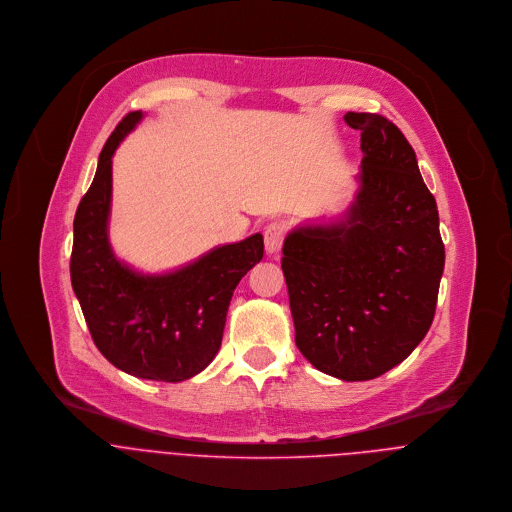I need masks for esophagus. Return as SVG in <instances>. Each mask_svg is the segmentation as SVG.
Segmentation results:
<instances>
[{"label":"esophagus","mask_w":512,"mask_h":512,"mask_svg":"<svg viewBox=\"0 0 512 512\" xmlns=\"http://www.w3.org/2000/svg\"><path fill=\"white\" fill-rule=\"evenodd\" d=\"M284 234H286V226L282 222H272V224L266 226V230H264V244H266V252L270 256L280 250Z\"/></svg>","instance_id":"34e87169"}]
</instances>
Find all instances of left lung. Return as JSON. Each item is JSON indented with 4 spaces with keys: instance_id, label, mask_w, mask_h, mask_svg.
<instances>
[{
    "instance_id": "left-lung-1",
    "label": "left lung",
    "mask_w": 512,
    "mask_h": 512,
    "mask_svg": "<svg viewBox=\"0 0 512 512\" xmlns=\"http://www.w3.org/2000/svg\"><path fill=\"white\" fill-rule=\"evenodd\" d=\"M362 162L348 208L292 228L282 248L296 346L338 380H372L426 336L444 270L438 210L404 134L348 112Z\"/></svg>"
}]
</instances>
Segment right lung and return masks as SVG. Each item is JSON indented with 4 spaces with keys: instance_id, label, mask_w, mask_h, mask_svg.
<instances>
[{
    "instance_id": "add662e5",
    "label": "right lung",
    "mask_w": 512,
    "mask_h": 512,
    "mask_svg": "<svg viewBox=\"0 0 512 512\" xmlns=\"http://www.w3.org/2000/svg\"><path fill=\"white\" fill-rule=\"evenodd\" d=\"M144 120L128 114L106 142L74 218L72 288L98 350L136 378L184 382L218 354L238 282L264 256L262 234L222 244L168 270L142 272L110 242L112 158Z\"/></svg>"
}]
</instances>
